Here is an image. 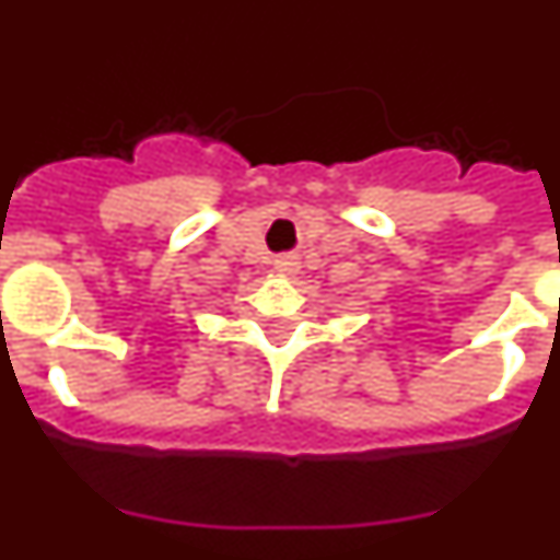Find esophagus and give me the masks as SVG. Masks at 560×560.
<instances>
[{
    "label": "esophagus",
    "instance_id": "obj_1",
    "mask_svg": "<svg viewBox=\"0 0 560 560\" xmlns=\"http://www.w3.org/2000/svg\"><path fill=\"white\" fill-rule=\"evenodd\" d=\"M275 271L280 277H294L300 271V255H280L275 260Z\"/></svg>",
    "mask_w": 560,
    "mask_h": 560
}]
</instances>
